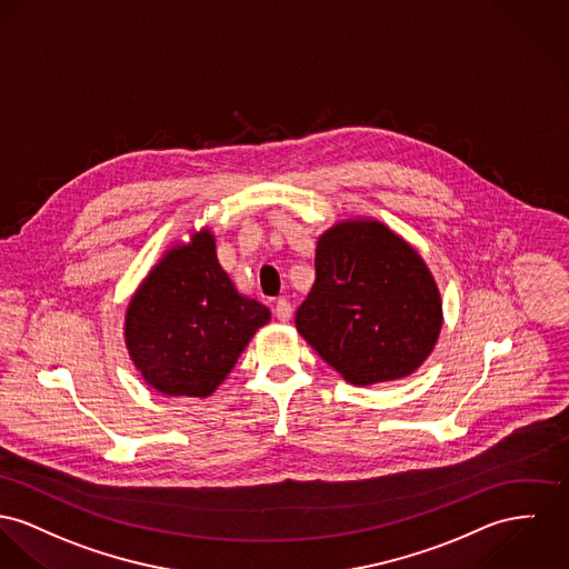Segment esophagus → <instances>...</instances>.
Wrapping results in <instances>:
<instances>
[{
  "mask_svg": "<svg viewBox=\"0 0 569 569\" xmlns=\"http://www.w3.org/2000/svg\"><path fill=\"white\" fill-rule=\"evenodd\" d=\"M274 316H277L279 320L288 322V320L292 318V306H290V301H286V299L274 301Z\"/></svg>",
  "mask_w": 569,
  "mask_h": 569,
  "instance_id": "34e87169",
  "label": "esophagus"
}]
</instances>
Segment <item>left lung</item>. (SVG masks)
Returning a JSON list of instances; mask_svg holds the SVG:
<instances>
[{
	"label": "left lung",
	"instance_id": "8db88e82",
	"mask_svg": "<svg viewBox=\"0 0 569 569\" xmlns=\"http://www.w3.org/2000/svg\"><path fill=\"white\" fill-rule=\"evenodd\" d=\"M297 329L352 386L411 375L441 329L438 286L420 256L375 220L320 236Z\"/></svg>",
	"mask_w": 569,
	"mask_h": 569
}]
</instances>
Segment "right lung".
I'll return each instance as SVG.
<instances>
[{"label":"right lung","mask_w":569,"mask_h":569,"mask_svg":"<svg viewBox=\"0 0 569 569\" xmlns=\"http://www.w3.org/2000/svg\"><path fill=\"white\" fill-rule=\"evenodd\" d=\"M270 320L220 268L210 231L176 247L131 299L126 342L144 381L167 396H210Z\"/></svg>","instance_id":"obj_1"}]
</instances>
